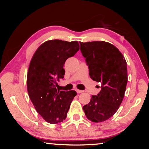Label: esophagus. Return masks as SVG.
Masks as SVG:
<instances>
[{
    "instance_id": "esophagus-1",
    "label": "esophagus",
    "mask_w": 149,
    "mask_h": 149,
    "mask_svg": "<svg viewBox=\"0 0 149 149\" xmlns=\"http://www.w3.org/2000/svg\"><path fill=\"white\" fill-rule=\"evenodd\" d=\"M75 91H76V92H77V93H83V92H84V91L79 90V89H75Z\"/></svg>"
}]
</instances>
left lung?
<instances>
[{"label":"left lung","instance_id":"left-lung-1","mask_svg":"<svg viewBox=\"0 0 149 149\" xmlns=\"http://www.w3.org/2000/svg\"><path fill=\"white\" fill-rule=\"evenodd\" d=\"M90 77L100 82L101 90L83 107L93 122H102L114 115L122 103L127 82V63L114 45L105 41L79 42Z\"/></svg>","mask_w":149,"mask_h":149}]
</instances>
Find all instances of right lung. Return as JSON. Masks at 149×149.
Here are the masks:
<instances>
[{
  "instance_id": "1",
  "label": "right lung",
  "mask_w": 149,
  "mask_h": 149,
  "mask_svg": "<svg viewBox=\"0 0 149 149\" xmlns=\"http://www.w3.org/2000/svg\"><path fill=\"white\" fill-rule=\"evenodd\" d=\"M79 49L77 41L50 40L35 51L30 62L27 77L29 97L35 110L50 123L64 121L77 93L59 91L57 81L63 79L64 64Z\"/></svg>"
}]
</instances>
